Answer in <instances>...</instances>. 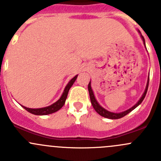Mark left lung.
Listing matches in <instances>:
<instances>
[{
    "label": "left lung",
    "instance_id": "obj_1",
    "mask_svg": "<svg viewBox=\"0 0 161 161\" xmlns=\"http://www.w3.org/2000/svg\"><path fill=\"white\" fill-rule=\"evenodd\" d=\"M141 36H142V40H143L144 44H145V40H144V37L142 36V35H141ZM149 80H150V78L148 79V82H147V87H146L145 92H144V93L142 94V97H141L140 100L138 101V103H136V105H134L132 108H131L130 109L127 110V111H125L124 112H121V113H113V112H110V111H107V110H105L104 108H102V107L100 106L98 103H97V100L95 99L93 92H92V89H91V84L90 82V83H89V85H88V90H89V93H90L91 103H92V107H93V108L95 109V111H97L99 114L101 115L102 117H104V118H110V119H119V118H123V117H125V115H127L129 113H130L131 111H133L135 108H137V107L139 106L141 103H142V100H143L144 98H145L146 95H147V90H148V86H149Z\"/></svg>",
    "mask_w": 161,
    "mask_h": 161
}]
</instances>
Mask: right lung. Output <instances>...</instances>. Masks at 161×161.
I'll return each instance as SVG.
<instances>
[{"label": "right lung", "instance_id": "obj_1", "mask_svg": "<svg viewBox=\"0 0 161 161\" xmlns=\"http://www.w3.org/2000/svg\"><path fill=\"white\" fill-rule=\"evenodd\" d=\"M77 76L75 75L72 79H71L70 82L68 83V85L66 86L65 89H64V92H63L62 96L61 97V98L58 100L57 102H55L54 103H53L52 105H50L49 107H47V108H38V109H32V108H28L23 107L27 111H29L31 114H33L36 115H47L50 114L54 113V112L59 111L63 106H64V103H65L66 98H67L68 93H69V91L70 90L71 86L73 85V83L75 82V81L77 79Z\"/></svg>", "mask_w": 161, "mask_h": 161}]
</instances>
